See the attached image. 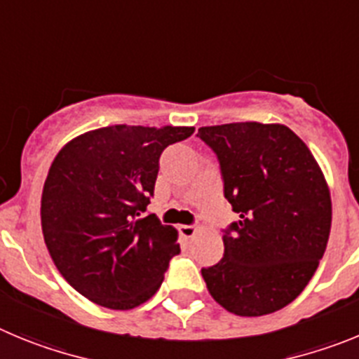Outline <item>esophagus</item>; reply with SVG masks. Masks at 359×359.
<instances>
[{
	"instance_id": "1",
	"label": "esophagus",
	"mask_w": 359,
	"mask_h": 359,
	"mask_svg": "<svg viewBox=\"0 0 359 359\" xmlns=\"http://www.w3.org/2000/svg\"><path fill=\"white\" fill-rule=\"evenodd\" d=\"M179 232H180V236H182V238L189 240V238H193V236L196 234V227H195V225H180Z\"/></svg>"
}]
</instances>
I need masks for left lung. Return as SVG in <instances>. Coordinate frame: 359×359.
<instances>
[{
  "instance_id": "obj_1",
  "label": "left lung",
  "mask_w": 359,
  "mask_h": 359,
  "mask_svg": "<svg viewBox=\"0 0 359 359\" xmlns=\"http://www.w3.org/2000/svg\"><path fill=\"white\" fill-rule=\"evenodd\" d=\"M216 154L224 195L240 215L224 231V257L202 268L209 293L240 316L288 306L327 247L331 196L309 148L284 125L202 127Z\"/></svg>"
}]
</instances>
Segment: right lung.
I'll return each mask as SVG.
<instances>
[{"label": "right lung", "instance_id": "right-lung-1", "mask_svg": "<svg viewBox=\"0 0 359 359\" xmlns=\"http://www.w3.org/2000/svg\"><path fill=\"white\" fill-rule=\"evenodd\" d=\"M193 127H114L79 135L57 154L41 200L55 266L86 299L132 309L159 290L180 252L177 231L147 215L164 148Z\"/></svg>", "mask_w": 359, "mask_h": 359}]
</instances>
